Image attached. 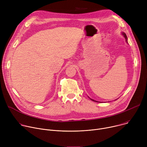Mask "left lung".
<instances>
[{"label": "left lung", "instance_id": "1", "mask_svg": "<svg viewBox=\"0 0 147 147\" xmlns=\"http://www.w3.org/2000/svg\"><path fill=\"white\" fill-rule=\"evenodd\" d=\"M122 35H123V36H124V37H125V38L126 39V41L127 42V36H126V35L125 33H123V32L122 33ZM90 99H91L92 101H94V102H97V101H96V100H93V99H90Z\"/></svg>", "mask_w": 147, "mask_h": 147}]
</instances>
